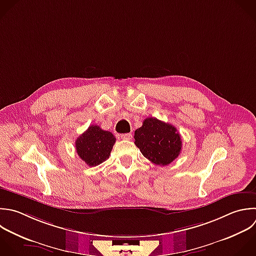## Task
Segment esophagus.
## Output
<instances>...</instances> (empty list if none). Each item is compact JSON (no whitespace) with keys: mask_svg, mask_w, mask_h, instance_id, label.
Returning a JSON list of instances; mask_svg holds the SVG:
<instances>
[{"mask_svg":"<svg viewBox=\"0 0 256 256\" xmlns=\"http://www.w3.org/2000/svg\"><path fill=\"white\" fill-rule=\"evenodd\" d=\"M121 138L123 140H130L132 138V134L130 133H126V134H121Z\"/></svg>","mask_w":256,"mask_h":256,"instance_id":"34e87169","label":"esophagus"}]
</instances>
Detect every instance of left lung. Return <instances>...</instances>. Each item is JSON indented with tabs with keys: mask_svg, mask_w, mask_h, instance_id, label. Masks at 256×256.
Returning <instances> with one entry per match:
<instances>
[{
	"mask_svg": "<svg viewBox=\"0 0 256 256\" xmlns=\"http://www.w3.org/2000/svg\"><path fill=\"white\" fill-rule=\"evenodd\" d=\"M134 139L143 156L156 165L170 164L181 152L182 141L177 129L154 117L143 121L135 131Z\"/></svg>",
	"mask_w": 256,
	"mask_h": 256,
	"instance_id": "8db88e82",
	"label": "left lung"
}]
</instances>
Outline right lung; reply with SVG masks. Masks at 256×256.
<instances>
[{
	"label": "right lung",
	"instance_id": "right-lung-1",
	"mask_svg": "<svg viewBox=\"0 0 256 256\" xmlns=\"http://www.w3.org/2000/svg\"><path fill=\"white\" fill-rule=\"evenodd\" d=\"M115 141L116 138L111 132L91 125L77 138L75 147L79 157L88 166L94 167L109 158Z\"/></svg>",
	"mask_w": 256,
	"mask_h": 256
}]
</instances>
